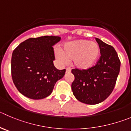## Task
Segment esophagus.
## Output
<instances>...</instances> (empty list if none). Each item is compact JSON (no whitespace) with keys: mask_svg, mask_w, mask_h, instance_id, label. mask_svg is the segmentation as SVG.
<instances>
[{"mask_svg":"<svg viewBox=\"0 0 131 131\" xmlns=\"http://www.w3.org/2000/svg\"><path fill=\"white\" fill-rule=\"evenodd\" d=\"M71 72V69L70 68H66V73H70Z\"/></svg>","mask_w":131,"mask_h":131,"instance_id":"1","label":"esophagus"}]
</instances>
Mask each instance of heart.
I'll return each instance as SVG.
<instances>
[{"instance_id": "obj_1", "label": "heart", "mask_w": 131, "mask_h": 131, "mask_svg": "<svg viewBox=\"0 0 131 131\" xmlns=\"http://www.w3.org/2000/svg\"><path fill=\"white\" fill-rule=\"evenodd\" d=\"M100 47L95 42L79 39L66 43L63 50L56 49L55 56L61 64H66L72 60L75 68L88 69L92 68L100 55Z\"/></svg>"}]
</instances>
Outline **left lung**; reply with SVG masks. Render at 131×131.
Returning a JSON list of instances; mask_svg holds the SVG:
<instances>
[{"mask_svg": "<svg viewBox=\"0 0 131 131\" xmlns=\"http://www.w3.org/2000/svg\"><path fill=\"white\" fill-rule=\"evenodd\" d=\"M95 39L101 51L95 66L88 69L71 70L75 76L71 84L73 93L77 100L88 105L101 103L110 95L120 70L121 62L114 48Z\"/></svg>", "mask_w": 131, "mask_h": 131, "instance_id": "8db88e82", "label": "left lung"}]
</instances>
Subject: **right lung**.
<instances>
[{
	"label": "right lung",
	"mask_w": 131,
	"mask_h": 131,
	"mask_svg": "<svg viewBox=\"0 0 131 131\" xmlns=\"http://www.w3.org/2000/svg\"><path fill=\"white\" fill-rule=\"evenodd\" d=\"M59 36H45L32 38L19 44L13 51L11 62L12 77L21 94L32 99H41L51 95L58 80L66 69L54 66L53 45Z\"/></svg>",
	"instance_id": "right-lung-1"
}]
</instances>
